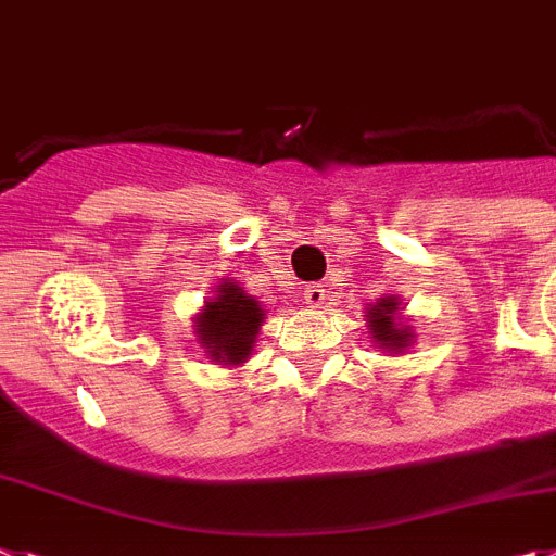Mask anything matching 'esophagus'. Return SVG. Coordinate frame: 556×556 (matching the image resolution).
<instances>
[{
  "label": "esophagus",
  "instance_id": "1",
  "mask_svg": "<svg viewBox=\"0 0 556 556\" xmlns=\"http://www.w3.org/2000/svg\"><path fill=\"white\" fill-rule=\"evenodd\" d=\"M303 301L309 303V306H324L326 289L320 287V283H312V287L303 289Z\"/></svg>",
  "mask_w": 556,
  "mask_h": 556
}]
</instances>
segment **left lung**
I'll use <instances>...</instances> for the list:
<instances>
[{"mask_svg": "<svg viewBox=\"0 0 556 556\" xmlns=\"http://www.w3.org/2000/svg\"><path fill=\"white\" fill-rule=\"evenodd\" d=\"M396 309H400V303L393 301V298H382L377 306H371L368 312V326H371V334L379 345H386L391 351H400L405 349L407 340H410V331L400 329L396 326Z\"/></svg>", "mask_w": 556, "mask_h": 556, "instance_id": "left-lung-1", "label": "left lung"}]
</instances>
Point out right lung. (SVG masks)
<instances>
[{
  "label": "right lung",
  "instance_id": "right-lung-1",
  "mask_svg": "<svg viewBox=\"0 0 556 556\" xmlns=\"http://www.w3.org/2000/svg\"><path fill=\"white\" fill-rule=\"evenodd\" d=\"M264 324V309L239 283L219 287V295L205 303V312L197 317V334L202 337L213 359L225 365L244 363L253 351L255 334Z\"/></svg>",
  "mask_w": 556,
  "mask_h": 556
}]
</instances>
